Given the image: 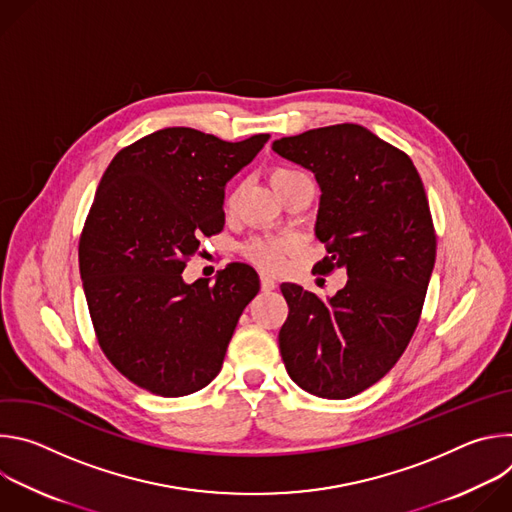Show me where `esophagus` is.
<instances>
[{
  "label": "esophagus",
  "mask_w": 512,
  "mask_h": 512,
  "mask_svg": "<svg viewBox=\"0 0 512 512\" xmlns=\"http://www.w3.org/2000/svg\"><path fill=\"white\" fill-rule=\"evenodd\" d=\"M261 289H263V291L275 289V281H273L269 275H261Z\"/></svg>",
  "instance_id": "esophagus-1"
}]
</instances>
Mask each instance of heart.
<instances>
[{"instance_id": "b5f03b06", "label": "heart", "mask_w": 512, "mask_h": 512, "mask_svg": "<svg viewBox=\"0 0 512 512\" xmlns=\"http://www.w3.org/2000/svg\"><path fill=\"white\" fill-rule=\"evenodd\" d=\"M298 176H302V174L296 170H289V168H273L269 172V180L279 194L291 180H296ZM235 200H237V192H231V196L227 198V206L229 208L235 206ZM289 249H291L289 241L257 235V237H249L241 245V255L265 271H279L285 263V255L289 253Z\"/></svg>"}]
</instances>
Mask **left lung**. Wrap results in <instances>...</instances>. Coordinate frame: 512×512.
<instances>
[{"label": "left lung", "instance_id": "8db88e82", "mask_svg": "<svg viewBox=\"0 0 512 512\" xmlns=\"http://www.w3.org/2000/svg\"><path fill=\"white\" fill-rule=\"evenodd\" d=\"M271 148L320 184L316 237L328 255L314 273L348 275L328 302L281 283L289 308L281 358L304 391L348 399L395 367L417 328L435 263L425 188L405 152L354 123L281 137Z\"/></svg>", "mask_w": 512, "mask_h": 512}]
</instances>
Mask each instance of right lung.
I'll return each instance as SVG.
<instances>
[{
  "label": "right lung",
  "mask_w": 512,
  "mask_h": 512,
  "mask_svg": "<svg viewBox=\"0 0 512 512\" xmlns=\"http://www.w3.org/2000/svg\"><path fill=\"white\" fill-rule=\"evenodd\" d=\"M267 133L225 141L168 127L133 141L105 170L79 241V269L97 342L133 385L160 397L206 387L223 367L259 275L229 263L216 281L184 283L204 237L225 227V184Z\"/></svg>",
  "instance_id": "obj_1"
}]
</instances>
